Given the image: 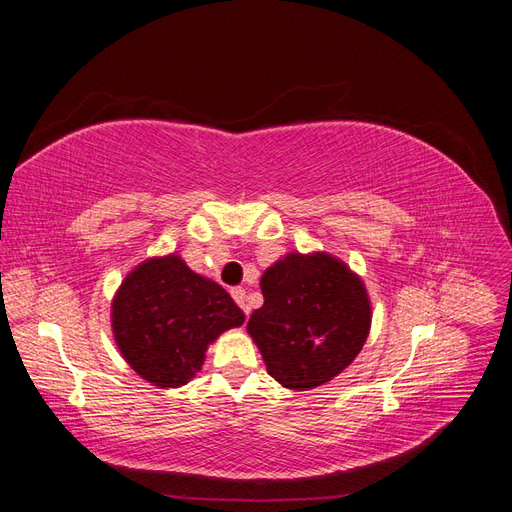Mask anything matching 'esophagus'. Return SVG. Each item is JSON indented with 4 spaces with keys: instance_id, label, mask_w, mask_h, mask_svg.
I'll return each mask as SVG.
<instances>
[{
    "instance_id": "34e87169",
    "label": "esophagus",
    "mask_w": 512,
    "mask_h": 512,
    "mask_svg": "<svg viewBox=\"0 0 512 512\" xmlns=\"http://www.w3.org/2000/svg\"><path fill=\"white\" fill-rule=\"evenodd\" d=\"M230 294H232V299L237 301V305L243 309L245 312V316H250V307H247V297H245V290L241 288V286H237V288H230Z\"/></svg>"
}]
</instances>
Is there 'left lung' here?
Returning <instances> with one entry per match:
<instances>
[{"label":"left lung","mask_w":512,"mask_h":512,"mask_svg":"<svg viewBox=\"0 0 512 512\" xmlns=\"http://www.w3.org/2000/svg\"><path fill=\"white\" fill-rule=\"evenodd\" d=\"M265 303L247 322L269 376L307 391L333 380L356 359L371 327L363 280L339 258L286 254L260 277Z\"/></svg>","instance_id":"1"}]
</instances>
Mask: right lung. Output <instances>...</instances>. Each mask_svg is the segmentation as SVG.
<instances>
[{
  "label": "right lung",
  "mask_w": 512,
  "mask_h": 512,
  "mask_svg": "<svg viewBox=\"0 0 512 512\" xmlns=\"http://www.w3.org/2000/svg\"><path fill=\"white\" fill-rule=\"evenodd\" d=\"M245 314L213 280L194 273L177 254L132 269L111 305L113 335L126 363L160 389L188 384L205 352Z\"/></svg>",
  "instance_id": "1"
}]
</instances>
